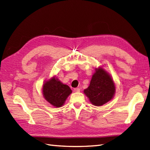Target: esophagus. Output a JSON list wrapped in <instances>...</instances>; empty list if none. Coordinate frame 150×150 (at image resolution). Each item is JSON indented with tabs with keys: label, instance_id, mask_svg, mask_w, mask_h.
I'll return each instance as SVG.
<instances>
[{
	"label": "esophagus",
	"instance_id": "esophagus-1",
	"mask_svg": "<svg viewBox=\"0 0 150 150\" xmlns=\"http://www.w3.org/2000/svg\"><path fill=\"white\" fill-rule=\"evenodd\" d=\"M74 91H75V92H80V88H75L74 89Z\"/></svg>",
	"mask_w": 150,
	"mask_h": 150
}]
</instances>
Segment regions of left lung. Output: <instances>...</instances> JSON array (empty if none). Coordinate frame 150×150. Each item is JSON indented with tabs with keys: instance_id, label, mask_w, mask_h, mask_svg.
Listing matches in <instances>:
<instances>
[{
	"instance_id": "obj_1",
	"label": "left lung",
	"mask_w": 150,
	"mask_h": 150,
	"mask_svg": "<svg viewBox=\"0 0 150 150\" xmlns=\"http://www.w3.org/2000/svg\"><path fill=\"white\" fill-rule=\"evenodd\" d=\"M91 103L95 106H102L113 98L115 86L110 75L102 68L96 69L90 85L83 91Z\"/></svg>"
}]
</instances>
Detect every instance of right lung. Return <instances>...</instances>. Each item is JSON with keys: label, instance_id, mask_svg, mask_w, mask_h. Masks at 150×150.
<instances>
[{"label": "right lung", "instance_id": "obj_1", "mask_svg": "<svg viewBox=\"0 0 150 150\" xmlns=\"http://www.w3.org/2000/svg\"><path fill=\"white\" fill-rule=\"evenodd\" d=\"M42 92L46 101L59 108L63 105L72 91L68 86L63 84L57 78L52 77L44 83Z\"/></svg>", "mask_w": 150, "mask_h": 150}]
</instances>
